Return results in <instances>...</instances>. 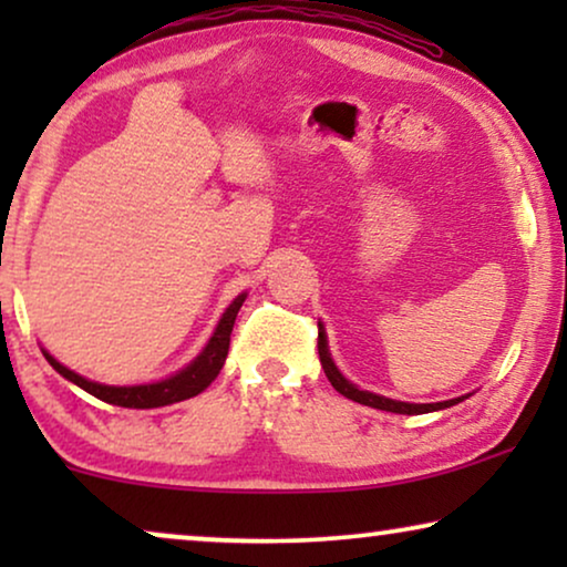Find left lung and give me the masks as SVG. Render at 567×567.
<instances>
[{"label":"left lung","instance_id":"8db88e82","mask_svg":"<svg viewBox=\"0 0 567 567\" xmlns=\"http://www.w3.org/2000/svg\"><path fill=\"white\" fill-rule=\"evenodd\" d=\"M317 351H320L322 369H324V374H328L330 384L336 386V390H338L340 394H343V398L353 400V402H361V405H369V408H377V410H386V413H400V415H423V413H436V410H446V408L456 405V402H462V400L470 398V394H462V398L444 400V402H402V400L384 398V394L361 390V386H355L353 382H348V379H346L343 374H340V369L336 367V361H332L330 346H328V332H324V324H320V338H317Z\"/></svg>","mask_w":567,"mask_h":567}]
</instances>
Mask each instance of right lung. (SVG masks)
<instances>
[{
    "mask_svg": "<svg viewBox=\"0 0 567 567\" xmlns=\"http://www.w3.org/2000/svg\"><path fill=\"white\" fill-rule=\"evenodd\" d=\"M245 299H247V291L237 293L235 301L224 309L221 320L214 328L212 338H208V343L204 346V351H200L196 359L188 363V367H183L181 371H175V374L159 379V382L128 384V386L100 384V382H92V379H87V377L76 374V371H72V369H66L64 363H59L56 359H53L45 348H41V351L45 355V361H49L61 377L69 379V382L76 386H82V390L90 392L92 398L111 402V405H118V408H136V410L165 408V405H173V402L196 398V394L204 392L206 386L212 384L216 377H219V371L229 353L231 328H235L237 312H239V307H243Z\"/></svg>",
    "mask_w": 567,
    "mask_h": 567,
    "instance_id": "1",
    "label": "right lung"
}]
</instances>
